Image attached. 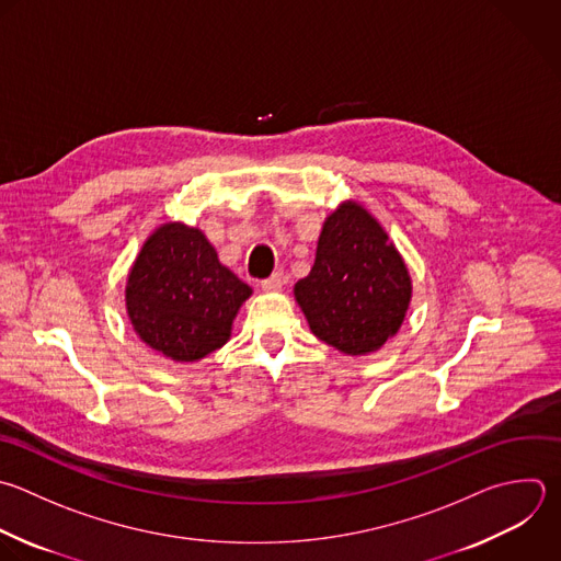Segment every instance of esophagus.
Returning a JSON list of instances; mask_svg holds the SVG:
<instances>
[{
	"instance_id": "34e87169",
	"label": "esophagus",
	"mask_w": 561,
	"mask_h": 561,
	"mask_svg": "<svg viewBox=\"0 0 561 561\" xmlns=\"http://www.w3.org/2000/svg\"><path fill=\"white\" fill-rule=\"evenodd\" d=\"M283 285H285V276L280 272H274L270 278L261 280V289L263 291H278Z\"/></svg>"
}]
</instances>
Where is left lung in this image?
Masks as SVG:
<instances>
[{"instance_id": "8db88e82", "label": "left lung", "mask_w": 561, "mask_h": 561, "mask_svg": "<svg viewBox=\"0 0 561 561\" xmlns=\"http://www.w3.org/2000/svg\"><path fill=\"white\" fill-rule=\"evenodd\" d=\"M294 296L316 337L346 355H366L399 331L412 283L377 219L344 202L327 217L316 263Z\"/></svg>"}]
</instances>
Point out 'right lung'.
I'll list each match as a JSON object with an SVG mask.
<instances>
[{
    "mask_svg": "<svg viewBox=\"0 0 561 561\" xmlns=\"http://www.w3.org/2000/svg\"><path fill=\"white\" fill-rule=\"evenodd\" d=\"M252 287L219 263L202 230L160 226L142 245L125 289L134 331L173 362H197L230 340Z\"/></svg>",
    "mask_w": 561,
    "mask_h": 561,
    "instance_id": "right-lung-1",
    "label": "right lung"
}]
</instances>
